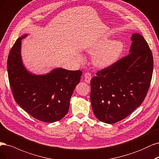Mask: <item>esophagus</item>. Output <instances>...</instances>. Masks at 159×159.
<instances>
[{"mask_svg": "<svg viewBox=\"0 0 159 159\" xmlns=\"http://www.w3.org/2000/svg\"><path fill=\"white\" fill-rule=\"evenodd\" d=\"M92 79V76L90 73H86L84 74V80L87 83H89Z\"/></svg>", "mask_w": 159, "mask_h": 159, "instance_id": "34e87169", "label": "esophagus"}]
</instances>
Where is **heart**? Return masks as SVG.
<instances>
[{
	"instance_id": "heart-1",
	"label": "heart",
	"mask_w": 159,
	"mask_h": 159,
	"mask_svg": "<svg viewBox=\"0 0 159 159\" xmlns=\"http://www.w3.org/2000/svg\"><path fill=\"white\" fill-rule=\"evenodd\" d=\"M124 49V44L121 40L102 38L87 49V52L94 53L93 61L97 67L107 68L119 60Z\"/></svg>"
}]
</instances>
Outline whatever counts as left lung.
<instances>
[{
    "mask_svg": "<svg viewBox=\"0 0 159 159\" xmlns=\"http://www.w3.org/2000/svg\"><path fill=\"white\" fill-rule=\"evenodd\" d=\"M129 54L99 70L90 81V101L97 119L114 124L125 118L144 100L153 71L152 52L144 38L133 34Z\"/></svg>",
    "mask_w": 159,
    "mask_h": 159,
    "instance_id": "left-lung-1",
    "label": "left lung"
}]
</instances>
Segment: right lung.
I'll list each match as a JSON object with an SVG mask.
<instances>
[{
    "label": "right lung",
    "mask_w": 159,
    "mask_h": 159,
    "mask_svg": "<svg viewBox=\"0 0 159 159\" xmlns=\"http://www.w3.org/2000/svg\"><path fill=\"white\" fill-rule=\"evenodd\" d=\"M27 35L17 39L8 57V79L14 100L35 119L48 123L59 121L67 114L82 72L55 68L44 75L30 73L21 55L22 39Z\"/></svg>",
    "instance_id": "1"
}]
</instances>
